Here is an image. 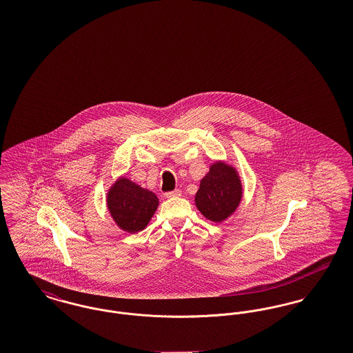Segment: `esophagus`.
Wrapping results in <instances>:
<instances>
[{
    "mask_svg": "<svg viewBox=\"0 0 353 353\" xmlns=\"http://www.w3.org/2000/svg\"><path fill=\"white\" fill-rule=\"evenodd\" d=\"M180 196H181V190H179V189H176V190H173V192H168V193L165 194V197H167V199L180 197Z\"/></svg>",
    "mask_w": 353,
    "mask_h": 353,
    "instance_id": "obj_1",
    "label": "esophagus"
}]
</instances>
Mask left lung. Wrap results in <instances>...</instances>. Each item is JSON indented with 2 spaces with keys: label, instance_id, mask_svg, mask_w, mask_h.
Wrapping results in <instances>:
<instances>
[{
  "label": "left lung",
  "instance_id": "8db88e82",
  "mask_svg": "<svg viewBox=\"0 0 353 353\" xmlns=\"http://www.w3.org/2000/svg\"><path fill=\"white\" fill-rule=\"evenodd\" d=\"M242 200V184L234 167L216 161L200 183L196 206L205 219L222 222L229 219Z\"/></svg>",
  "mask_w": 353,
  "mask_h": 353
}]
</instances>
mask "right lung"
<instances>
[{
	"mask_svg": "<svg viewBox=\"0 0 353 353\" xmlns=\"http://www.w3.org/2000/svg\"><path fill=\"white\" fill-rule=\"evenodd\" d=\"M107 206L120 229L137 233L150 223L159 206V199L151 190L120 177L107 193Z\"/></svg>",
	"mask_w": 353,
	"mask_h": 353,
	"instance_id": "obj_1",
	"label": "right lung"
}]
</instances>
